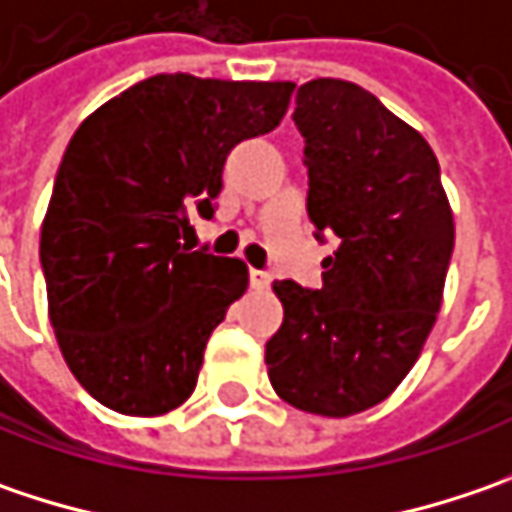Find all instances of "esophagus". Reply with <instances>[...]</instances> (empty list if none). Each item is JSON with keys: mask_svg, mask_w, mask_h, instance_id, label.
I'll list each match as a JSON object with an SVG mask.
<instances>
[{"mask_svg": "<svg viewBox=\"0 0 512 512\" xmlns=\"http://www.w3.org/2000/svg\"><path fill=\"white\" fill-rule=\"evenodd\" d=\"M249 283H252V289H266L272 283V278L263 269H249Z\"/></svg>", "mask_w": 512, "mask_h": 512, "instance_id": "esophagus-1", "label": "esophagus"}]
</instances>
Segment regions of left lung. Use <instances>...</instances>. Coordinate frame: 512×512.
Segmentation results:
<instances>
[{
    "mask_svg": "<svg viewBox=\"0 0 512 512\" xmlns=\"http://www.w3.org/2000/svg\"><path fill=\"white\" fill-rule=\"evenodd\" d=\"M292 120L315 237L335 240L321 289L278 280L283 323L266 341L280 398L344 418L404 381L441 309L456 226L427 140L344 79L298 88Z\"/></svg>",
    "mask_w": 512,
    "mask_h": 512,
    "instance_id": "left-lung-1",
    "label": "left lung"
}]
</instances>
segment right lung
<instances>
[{
	"instance_id": "right-lung-1",
	"label": "right lung",
	"mask_w": 512,
	"mask_h": 512,
	"mask_svg": "<svg viewBox=\"0 0 512 512\" xmlns=\"http://www.w3.org/2000/svg\"><path fill=\"white\" fill-rule=\"evenodd\" d=\"M292 82L157 74L100 105L65 148L42 223L48 315L108 410L163 415L197 387L214 326L249 286L237 257L189 252L234 145L278 128Z\"/></svg>"
}]
</instances>
